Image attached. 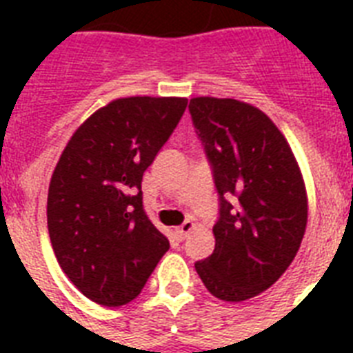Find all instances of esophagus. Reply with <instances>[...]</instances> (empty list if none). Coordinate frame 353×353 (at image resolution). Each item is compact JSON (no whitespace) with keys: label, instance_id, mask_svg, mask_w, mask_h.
Segmentation results:
<instances>
[{"label":"esophagus","instance_id":"1","mask_svg":"<svg viewBox=\"0 0 353 353\" xmlns=\"http://www.w3.org/2000/svg\"><path fill=\"white\" fill-rule=\"evenodd\" d=\"M194 225H196V223H194L192 220L183 221L181 225H179V227H177V229H176L177 236H179V240H185V238H187V236H188V232H190V231H192V229H194Z\"/></svg>","mask_w":353,"mask_h":353}]
</instances>
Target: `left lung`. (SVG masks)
Wrapping results in <instances>:
<instances>
[{
	"instance_id": "left-lung-1",
	"label": "left lung",
	"mask_w": 353,
	"mask_h": 353,
	"mask_svg": "<svg viewBox=\"0 0 353 353\" xmlns=\"http://www.w3.org/2000/svg\"><path fill=\"white\" fill-rule=\"evenodd\" d=\"M188 112L218 192L214 252L194 265L216 299L247 301L271 288L301 247L307 221L301 170L284 135L254 106L198 97Z\"/></svg>"
}]
</instances>
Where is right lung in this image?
Listing matches in <instances>:
<instances>
[{
    "label": "right lung",
    "instance_id": "1",
    "mask_svg": "<svg viewBox=\"0 0 353 353\" xmlns=\"http://www.w3.org/2000/svg\"><path fill=\"white\" fill-rule=\"evenodd\" d=\"M187 104L177 97L110 102L73 133L54 168L47 198L52 249L68 279L97 304L137 299L170 249L144 210L141 181Z\"/></svg>",
    "mask_w": 353,
    "mask_h": 353
}]
</instances>
